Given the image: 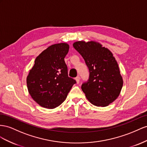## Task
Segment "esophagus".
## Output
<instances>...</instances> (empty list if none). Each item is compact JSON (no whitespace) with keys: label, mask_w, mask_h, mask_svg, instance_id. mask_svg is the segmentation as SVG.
I'll use <instances>...</instances> for the list:
<instances>
[{"label":"esophagus","mask_w":147,"mask_h":147,"mask_svg":"<svg viewBox=\"0 0 147 147\" xmlns=\"http://www.w3.org/2000/svg\"><path fill=\"white\" fill-rule=\"evenodd\" d=\"M75 79H76L77 84H79V82H80V77L79 76H77L76 78H75Z\"/></svg>","instance_id":"obj_1"}]
</instances>
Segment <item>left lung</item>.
<instances>
[{"mask_svg":"<svg viewBox=\"0 0 147 147\" xmlns=\"http://www.w3.org/2000/svg\"><path fill=\"white\" fill-rule=\"evenodd\" d=\"M89 69V79L81 89L94 105L107 107L118 97L123 78L115 58L107 48L95 41H77L73 44Z\"/></svg>","mask_w":147,"mask_h":147,"instance_id":"1","label":"left lung"}]
</instances>
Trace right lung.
Instances as JSON below:
<instances>
[{
    "label": "right lung",
    "instance_id": "add662e5",
    "mask_svg": "<svg viewBox=\"0 0 147 147\" xmlns=\"http://www.w3.org/2000/svg\"><path fill=\"white\" fill-rule=\"evenodd\" d=\"M67 43L49 46L37 56L26 79L32 98L40 106L48 109L63 102L76 83L68 77L65 57L69 51Z\"/></svg>",
    "mask_w": 147,
    "mask_h": 147
}]
</instances>
